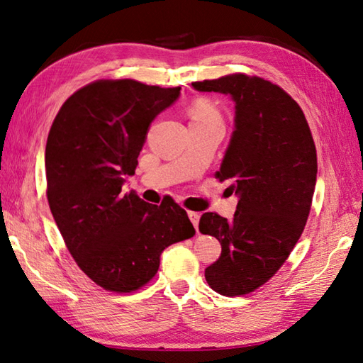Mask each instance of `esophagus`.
I'll use <instances>...</instances> for the list:
<instances>
[{"mask_svg": "<svg viewBox=\"0 0 363 363\" xmlns=\"http://www.w3.org/2000/svg\"><path fill=\"white\" fill-rule=\"evenodd\" d=\"M189 218L190 221L194 223V226L198 229V223H199V213L194 212V211H189Z\"/></svg>", "mask_w": 363, "mask_h": 363, "instance_id": "obj_1", "label": "esophagus"}]
</instances>
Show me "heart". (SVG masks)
<instances>
[{"instance_id": "b5f03b06", "label": "heart", "mask_w": 363, "mask_h": 363, "mask_svg": "<svg viewBox=\"0 0 363 363\" xmlns=\"http://www.w3.org/2000/svg\"><path fill=\"white\" fill-rule=\"evenodd\" d=\"M189 117L194 121H206V120H221L220 113L212 103L206 101V99H196L189 107Z\"/></svg>"}]
</instances>
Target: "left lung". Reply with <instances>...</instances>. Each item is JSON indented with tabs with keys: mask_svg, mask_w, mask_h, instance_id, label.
<instances>
[{
	"mask_svg": "<svg viewBox=\"0 0 363 363\" xmlns=\"http://www.w3.org/2000/svg\"><path fill=\"white\" fill-rule=\"evenodd\" d=\"M191 86L235 103V130L217 177L229 181L240 199L230 220L203 213L199 233L221 243V256L206 268L207 284L220 295L243 296L272 279L303 234L317 150L304 112L276 84L234 73Z\"/></svg>",
	"mask_w": 363,
	"mask_h": 363,
	"instance_id": "left-lung-1",
	"label": "left lung"
}]
</instances>
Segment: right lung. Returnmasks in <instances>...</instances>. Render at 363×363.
I'll list each match as a JSON object with an SVG mask.
<instances>
[{
	"label": "right lung",
	"instance_id": "obj_1",
	"mask_svg": "<svg viewBox=\"0 0 363 363\" xmlns=\"http://www.w3.org/2000/svg\"><path fill=\"white\" fill-rule=\"evenodd\" d=\"M179 90L98 79L76 90L51 125L45 150L51 213L76 264L107 291L142 289L156 276L162 251L195 235L172 196L156 206L121 191L151 121Z\"/></svg>",
	"mask_w": 363,
	"mask_h": 363
}]
</instances>
